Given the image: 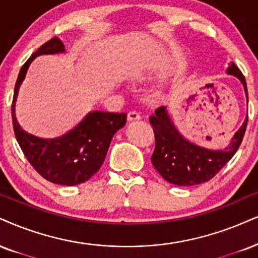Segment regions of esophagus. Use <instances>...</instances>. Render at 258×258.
Here are the masks:
<instances>
[{"label": "esophagus", "mask_w": 258, "mask_h": 258, "mask_svg": "<svg viewBox=\"0 0 258 258\" xmlns=\"http://www.w3.org/2000/svg\"><path fill=\"white\" fill-rule=\"evenodd\" d=\"M141 119V116L138 111H130L128 113V120H139Z\"/></svg>", "instance_id": "34e87169"}]
</instances>
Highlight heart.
Segmentation results:
<instances>
[{"mask_svg": "<svg viewBox=\"0 0 258 258\" xmlns=\"http://www.w3.org/2000/svg\"><path fill=\"white\" fill-rule=\"evenodd\" d=\"M153 74V68L147 67V68H140L138 71L133 73V79L138 81H144L151 78V75Z\"/></svg>", "mask_w": 258, "mask_h": 258, "instance_id": "b5f03b06", "label": "heart"}]
</instances>
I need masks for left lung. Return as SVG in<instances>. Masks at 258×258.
<instances>
[{"label":"left lung","mask_w":258,"mask_h":258,"mask_svg":"<svg viewBox=\"0 0 258 258\" xmlns=\"http://www.w3.org/2000/svg\"><path fill=\"white\" fill-rule=\"evenodd\" d=\"M226 73L239 79L247 100L246 81L239 68L232 62ZM149 122L155 136L152 155L154 168L167 182L179 186H191L211 180L236 154L245 134L247 116L228 147L221 151L200 147L183 138L168 116L166 106L158 107L153 116L149 117Z\"/></svg>","instance_id":"1"}]
</instances>
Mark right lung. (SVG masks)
I'll return each instance as SVG.
<instances>
[{"label":"right lung","mask_w":258,"mask_h":258,"mask_svg":"<svg viewBox=\"0 0 258 258\" xmlns=\"http://www.w3.org/2000/svg\"><path fill=\"white\" fill-rule=\"evenodd\" d=\"M59 38L44 43L21 67L12 103V120L22 153L34 170L49 182L72 186L88 180L103 165L114 133L125 125L126 113L93 111L74 129L61 138L45 140L28 134L15 117L19 87L26 76L31 62L39 55L64 51Z\"/></svg>","instance_id":"obj_1"}]
</instances>
